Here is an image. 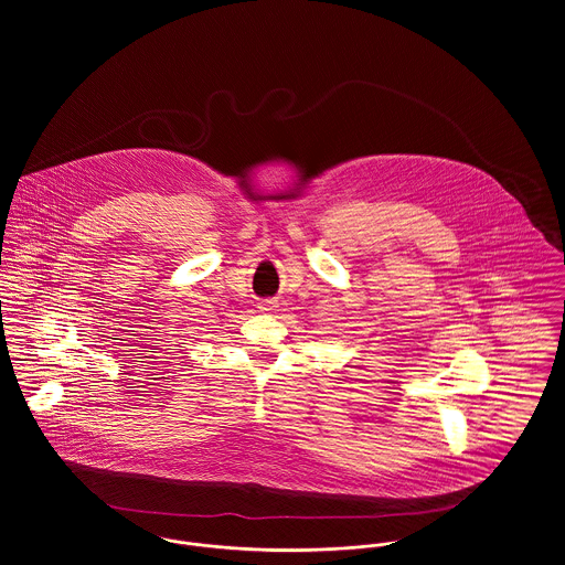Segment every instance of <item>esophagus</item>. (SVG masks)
I'll return each instance as SVG.
<instances>
[{
  "mask_svg": "<svg viewBox=\"0 0 565 565\" xmlns=\"http://www.w3.org/2000/svg\"><path fill=\"white\" fill-rule=\"evenodd\" d=\"M275 307H277V303H275V301H270V299H266V301H260V303H258V309L264 311V313H270Z\"/></svg>",
  "mask_w": 565,
  "mask_h": 565,
  "instance_id": "34e87169",
  "label": "esophagus"
}]
</instances>
